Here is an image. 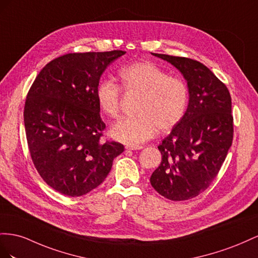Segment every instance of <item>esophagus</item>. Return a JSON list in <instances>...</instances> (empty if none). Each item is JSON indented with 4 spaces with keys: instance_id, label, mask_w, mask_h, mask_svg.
<instances>
[{
    "instance_id": "obj_1",
    "label": "esophagus",
    "mask_w": 258,
    "mask_h": 258,
    "mask_svg": "<svg viewBox=\"0 0 258 258\" xmlns=\"http://www.w3.org/2000/svg\"><path fill=\"white\" fill-rule=\"evenodd\" d=\"M125 149H127V150H141V149H143V146L126 145V146H125Z\"/></svg>"
}]
</instances>
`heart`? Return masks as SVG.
Returning <instances> with one entry per match:
<instances>
[{"label": "heart", "instance_id": "heart-1", "mask_svg": "<svg viewBox=\"0 0 258 258\" xmlns=\"http://www.w3.org/2000/svg\"><path fill=\"white\" fill-rule=\"evenodd\" d=\"M120 86L104 81L96 88V101L101 112L116 119L121 109V88L128 95H136L133 116L124 117L114 124L111 136L116 141L136 146L150 139L157 128L161 133L171 131L185 115L189 92L182 80L170 77L149 61H138L124 67L120 73Z\"/></svg>", "mask_w": 258, "mask_h": 258}]
</instances>
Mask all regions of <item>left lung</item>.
<instances>
[{"label": "left lung", "instance_id": "1", "mask_svg": "<svg viewBox=\"0 0 258 258\" xmlns=\"http://www.w3.org/2000/svg\"><path fill=\"white\" fill-rule=\"evenodd\" d=\"M152 55L182 73L188 84L189 105L181 121L158 146L162 161L150 182L168 200H189L210 187L231 147V96L203 63L187 57Z\"/></svg>", "mask_w": 258, "mask_h": 258}]
</instances>
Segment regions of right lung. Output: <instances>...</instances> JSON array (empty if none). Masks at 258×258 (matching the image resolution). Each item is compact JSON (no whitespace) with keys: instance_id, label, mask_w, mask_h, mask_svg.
Wrapping results in <instances>:
<instances>
[{"instance_id":"1","label":"right lung","mask_w":258,"mask_h":258,"mask_svg":"<svg viewBox=\"0 0 258 258\" xmlns=\"http://www.w3.org/2000/svg\"><path fill=\"white\" fill-rule=\"evenodd\" d=\"M124 50L71 53L55 58L35 78L25 102L28 148L42 179L58 192L80 197L105 180L124 151L102 142L96 88L102 72Z\"/></svg>"}]
</instances>
